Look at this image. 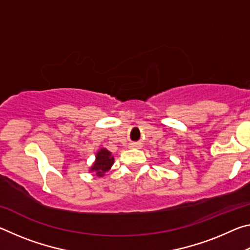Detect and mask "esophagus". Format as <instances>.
Wrapping results in <instances>:
<instances>
[{
    "mask_svg": "<svg viewBox=\"0 0 250 250\" xmlns=\"http://www.w3.org/2000/svg\"><path fill=\"white\" fill-rule=\"evenodd\" d=\"M140 146H141L140 143H133V145L130 146L131 149H140Z\"/></svg>",
    "mask_w": 250,
    "mask_h": 250,
    "instance_id": "esophagus-1",
    "label": "esophagus"
}]
</instances>
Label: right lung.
Here are the masks:
<instances>
[{
    "label": "right lung",
    "mask_w": 250,
    "mask_h": 250,
    "mask_svg": "<svg viewBox=\"0 0 250 250\" xmlns=\"http://www.w3.org/2000/svg\"><path fill=\"white\" fill-rule=\"evenodd\" d=\"M115 159L111 155V152L105 149V147H100L98 152L96 153V159L89 167L90 172H94L98 177H103L105 172H108L113 166Z\"/></svg>",
    "instance_id": "right-lung-1"
}]
</instances>
